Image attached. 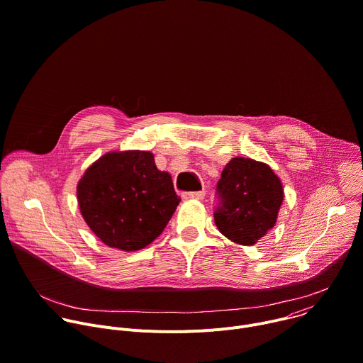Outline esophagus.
<instances>
[{"label":"esophagus","instance_id":"obj_1","mask_svg":"<svg viewBox=\"0 0 363 363\" xmlns=\"http://www.w3.org/2000/svg\"><path fill=\"white\" fill-rule=\"evenodd\" d=\"M205 198V191H198V192H186L184 194V199H195V201H202Z\"/></svg>","mask_w":363,"mask_h":363}]
</instances>
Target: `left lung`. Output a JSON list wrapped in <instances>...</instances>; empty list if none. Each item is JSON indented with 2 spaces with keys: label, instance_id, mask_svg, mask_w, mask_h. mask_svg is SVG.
Here are the masks:
<instances>
[{
  "label": "left lung",
  "instance_id": "left-lung-1",
  "mask_svg": "<svg viewBox=\"0 0 363 363\" xmlns=\"http://www.w3.org/2000/svg\"><path fill=\"white\" fill-rule=\"evenodd\" d=\"M215 211L219 232L238 245H255L278 219L285 194L274 169L252 158H232L223 168Z\"/></svg>",
  "mask_w": 363,
  "mask_h": 363
}]
</instances>
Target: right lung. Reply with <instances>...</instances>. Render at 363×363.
I'll return each mask as SVG.
<instances>
[{
    "label": "right lung",
    "instance_id": "obj_1",
    "mask_svg": "<svg viewBox=\"0 0 363 363\" xmlns=\"http://www.w3.org/2000/svg\"><path fill=\"white\" fill-rule=\"evenodd\" d=\"M79 212L109 248L140 251L155 240L181 198L169 172L150 151H111L92 162L77 185Z\"/></svg>",
    "mask_w": 363,
    "mask_h": 363
}]
</instances>
